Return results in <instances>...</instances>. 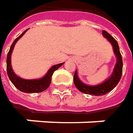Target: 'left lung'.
Wrapping results in <instances>:
<instances>
[{"mask_svg":"<svg viewBox=\"0 0 133 133\" xmlns=\"http://www.w3.org/2000/svg\"><path fill=\"white\" fill-rule=\"evenodd\" d=\"M102 35L105 38H106L112 44L115 55L117 57V62L115 66L112 76L108 80H106L105 82H103L100 85H95V86H89V85H85L84 83H82L78 78L77 71H75L74 78H73L75 85L80 92L88 94V95H105L106 93L109 92L119 82L121 77H122V55L120 53L119 48V44H118L117 41L106 31H102Z\"/></svg>","mask_w":133,"mask_h":133,"instance_id":"1","label":"left lung"}]
</instances>
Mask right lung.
Segmentation results:
<instances>
[{
	"label": "right lung",
	"mask_w": 133,
	"mask_h": 133,
	"mask_svg": "<svg viewBox=\"0 0 133 133\" xmlns=\"http://www.w3.org/2000/svg\"><path fill=\"white\" fill-rule=\"evenodd\" d=\"M28 31V29L24 31L20 36H18L13 44H11L10 50L8 53V56H7V72H8V75L10 78V80L11 81V82L13 83V85L20 91L26 93H35V92H41L44 90H46L48 86L51 84V77L52 75L54 73V71L55 70H57L59 67H61L63 63H60L58 65H55L54 66H52L48 71V73L46 74V75L44 77H43L42 78L40 79H35V80H26V79H22L19 77H17L14 73L11 65V53L14 47L15 43L18 41L20 38H21L23 36V35Z\"/></svg>",
	"instance_id": "add662e5"
}]
</instances>
